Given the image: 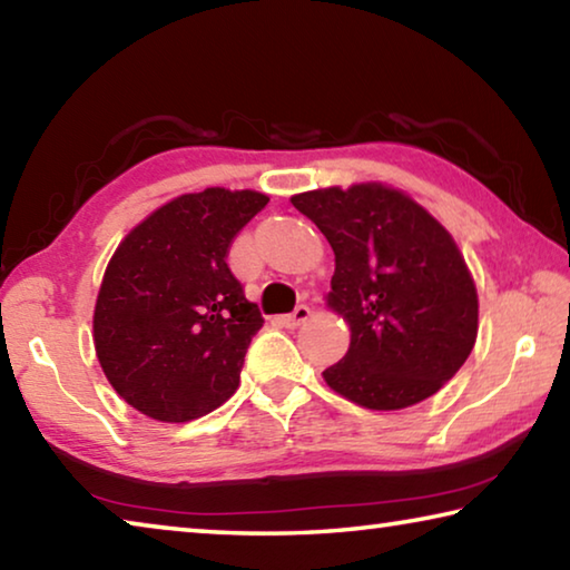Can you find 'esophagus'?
<instances>
[{"label": "esophagus", "instance_id": "34e87169", "mask_svg": "<svg viewBox=\"0 0 570 570\" xmlns=\"http://www.w3.org/2000/svg\"><path fill=\"white\" fill-rule=\"evenodd\" d=\"M308 316H312V308H308L306 304H298L292 314L282 316V324L288 326V330H296V326H302Z\"/></svg>", "mask_w": 570, "mask_h": 570}]
</instances>
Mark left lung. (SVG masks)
I'll use <instances>...</instances> for the list:
<instances>
[{"instance_id": "1", "label": "left lung", "mask_w": 570, "mask_h": 570, "mask_svg": "<svg viewBox=\"0 0 570 570\" xmlns=\"http://www.w3.org/2000/svg\"><path fill=\"white\" fill-rule=\"evenodd\" d=\"M334 250L326 302L352 342L324 380L366 410L435 394L475 346L478 292L455 240L420 204L382 183L292 198Z\"/></svg>"}]
</instances>
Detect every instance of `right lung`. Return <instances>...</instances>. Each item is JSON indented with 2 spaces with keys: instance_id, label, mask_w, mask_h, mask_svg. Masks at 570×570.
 <instances>
[{
  "instance_id": "add662e5",
  "label": "right lung",
  "mask_w": 570,
  "mask_h": 570,
  "mask_svg": "<svg viewBox=\"0 0 570 570\" xmlns=\"http://www.w3.org/2000/svg\"><path fill=\"white\" fill-rule=\"evenodd\" d=\"M266 204L256 190L186 193L135 226L112 254L92 340L105 377L138 412L190 422L236 392L264 316L226 256Z\"/></svg>"
}]
</instances>
